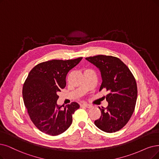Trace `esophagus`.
I'll list each match as a JSON object with an SVG mask.
<instances>
[{"mask_svg": "<svg viewBox=\"0 0 159 159\" xmlns=\"http://www.w3.org/2000/svg\"><path fill=\"white\" fill-rule=\"evenodd\" d=\"M81 106L82 107H87V108H91V107H92V106L91 104H86V103H84L81 104Z\"/></svg>", "mask_w": 159, "mask_h": 159, "instance_id": "34e87169", "label": "esophagus"}]
</instances>
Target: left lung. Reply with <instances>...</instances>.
I'll return each mask as SVG.
<instances>
[{
  "instance_id": "obj_1",
  "label": "left lung",
  "mask_w": 159,
  "mask_h": 159,
  "mask_svg": "<svg viewBox=\"0 0 159 159\" xmlns=\"http://www.w3.org/2000/svg\"><path fill=\"white\" fill-rule=\"evenodd\" d=\"M97 66L102 80L100 91L106 89L109 93L106 108L100 107V117L94 121L97 127L112 133L121 129L129 122L135 109L138 89L136 80L129 68L116 57L99 55L85 58Z\"/></svg>"
}]
</instances>
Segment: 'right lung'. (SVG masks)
Segmentation results:
<instances>
[{"mask_svg": "<svg viewBox=\"0 0 159 159\" xmlns=\"http://www.w3.org/2000/svg\"><path fill=\"white\" fill-rule=\"evenodd\" d=\"M82 57L71 60H52L35 66L23 87L24 104L34 125L45 134L57 136L65 132L72 123V114L80 105L72 102L59 106L58 93L66 86L68 72Z\"/></svg>", "mask_w": 159, "mask_h": 159, "instance_id": "1", "label": "right lung"}]
</instances>
